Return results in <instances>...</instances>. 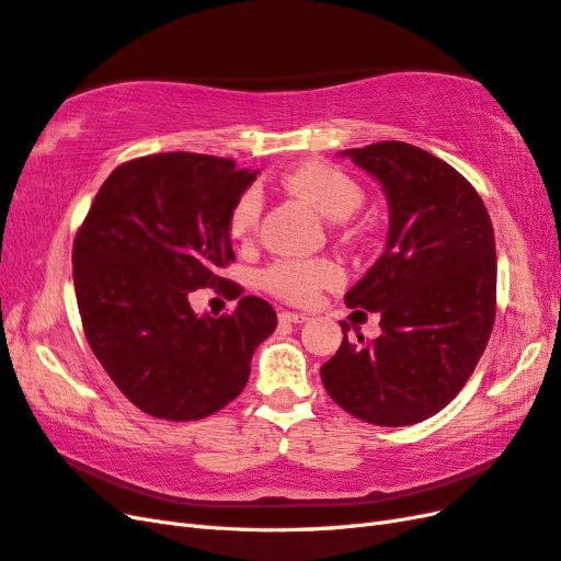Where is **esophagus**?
Returning <instances> with one entry per match:
<instances>
[{"label":"esophagus","instance_id":"obj_1","mask_svg":"<svg viewBox=\"0 0 561 561\" xmlns=\"http://www.w3.org/2000/svg\"><path fill=\"white\" fill-rule=\"evenodd\" d=\"M278 318H280V323H305V321H309L307 313H297V311H280Z\"/></svg>","mask_w":561,"mask_h":561}]
</instances>
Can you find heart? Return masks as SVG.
<instances>
[{"instance_id": "obj_1", "label": "heart", "mask_w": 561, "mask_h": 561, "mask_svg": "<svg viewBox=\"0 0 561 561\" xmlns=\"http://www.w3.org/2000/svg\"><path fill=\"white\" fill-rule=\"evenodd\" d=\"M285 186L307 198L328 219H346L363 203V186L354 176L328 162H307L285 176ZM264 195L256 186L245 188L231 207L229 229L233 238L248 240L260 226ZM342 280V268L330 260H280L262 271V285L290 305H309L323 287Z\"/></svg>"}]
</instances>
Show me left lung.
<instances>
[{
    "label": "left lung",
    "mask_w": 561,
    "mask_h": 561,
    "mask_svg": "<svg viewBox=\"0 0 561 561\" xmlns=\"http://www.w3.org/2000/svg\"><path fill=\"white\" fill-rule=\"evenodd\" d=\"M380 181L387 248L344 301L380 313L382 335L350 342L321 368L330 399L380 427L442 411L474 373L495 321L493 224L469 181L427 150L380 141L342 150Z\"/></svg>",
    "instance_id": "8db88e82"
}]
</instances>
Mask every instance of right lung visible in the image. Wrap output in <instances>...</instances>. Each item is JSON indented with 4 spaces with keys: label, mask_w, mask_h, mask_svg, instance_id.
<instances>
[{
    "label": "right lung",
    "mask_w": 561,
    "mask_h": 561,
    "mask_svg": "<svg viewBox=\"0 0 561 561\" xmlns=\"http://www.w3.org/2000/svg\"><path fill=\"white\" fill-rule=\"evenodd\" d=\"M256 170L198 153L136 158L103 181L72 245L84 335L125 397L160 420H201L233 401L276 311L243 297L229 316L191 309L236 260L229 215Z\"/></svg>",
    "instance_id": "add662e5"
}]
</instances>
